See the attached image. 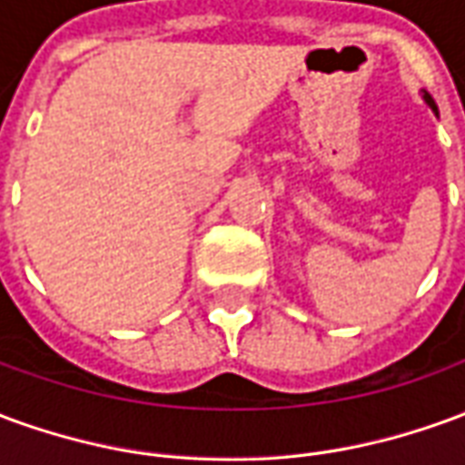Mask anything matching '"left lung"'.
<instances>
[{
	"label": "left lung",
	"instance_id": "1",
	"mask_svg": "<svg viewBox=\"0 0 465 465\" xmlns=\"http://www.w3.org/2000/svg\"><path fill=\"white\" fill-rule=\"evenodd\" d=\"M420 99H423V102H426V104L430 106V112H433V114L439 116V106H436V102H433V99H430L429 92H420Z\"/></svg>",
	"mask_w": 465,
	"mask_h": 465
}]
</instances>
